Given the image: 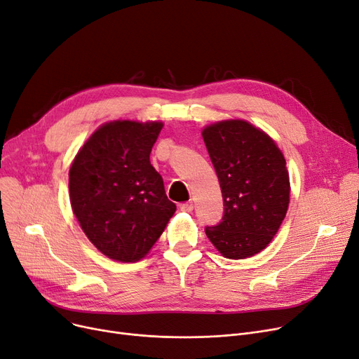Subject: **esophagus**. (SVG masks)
I'll return each instance as SVG.
<instances>
[{
	"instance_id": "34e87169",
	"label": "esophagus",
	"mask_w": 359,
	"mask_h": 359,
	"mask_svg": "<svg viewBox=\"0 0 359 359\" xmlns=\"http://www.w3.org/2000/svg\"><path fill=\"white\" fill-rule=\"evenodd\" d=\"M180 210L184 211V212H192L194 211V204H192V202H183V204L180 205Z\"/></svg>"
}]
</instances>
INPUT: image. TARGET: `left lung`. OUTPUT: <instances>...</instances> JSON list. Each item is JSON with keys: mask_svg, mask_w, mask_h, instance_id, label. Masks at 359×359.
Returning <instances> with one entry per match:
<instances>
[{"mask_svg": "<svg viewBox=\"0 0 359 359\" xmlns=\"http://www.w3.org/2000/svg\"><path fill=\"white\" fill-rule=\"evenodd\" d=\"M220 182L224 212L205 233L222 255L249 258L266 248L289 207V173L273 139L243 120L211 124L202 132Z\"/></svg>", "mask_w": 359, "mask_h": 359, "instance_id": "left-lung-1", "label": "left lung"}]
</instances>
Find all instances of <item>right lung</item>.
<instances>
[{"label": "right lung", "mask_w": 359, "mask_h": 359, "mask_svg": "<svg viewBox=\"0 0 359 359\" xmlns=\"http://www.w3.org/2000/svg\"><path fill=\"white\" fill-rule=\"evenodd\" d=\"M163 123L110 121L77 152L69 173L73 212L108 258L135 262L158 241L176 204L149 154Z\"/></svg>", "instance_id": "add662e5"}]
</instances>
